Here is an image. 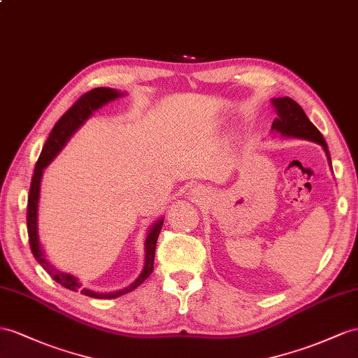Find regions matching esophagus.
Wrapping results in <instances>:
<instances>
[{
    "instance_id": "1",
    "label": "esophagus",
    "mask_w": 358,
    "mask_h": 358,
    "mask_svg": "<svg viewBox=\"0 0 358 358\" xmlns=\"http://www.w3.org/2000/svg\"><path fill=\"white\" fill-rule=\"evenodd\" d=\"M194 192H196V194H198V190H194Z\"/></svg>"
}]
</instances>
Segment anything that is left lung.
I'll return each instance as SVG.
<instances>
[{
  "mask_svg": "<svg viewBox=\"0 0 358 358\" xmlns=\"http://www.w3.org/2000/svg\"><path fill=\"white\" fill-rule=\"evenodd\" d=\"M272 103L275 108H277V115H278V117L275 119L272 124V130L281 133L282 136L299 137V139H307V141L322 145L328 155V160L331 163V157H329L328 146L322 133H320L317 128L311 124L306 112L302 110V107L296 103V101H293L289 96H284V98H275Z\"/></svg>",
  "mask_w": 358,
  "mask_h": 358,
  "instance_id": "obj_1",
  "label": "left lung"
}]
</instances>
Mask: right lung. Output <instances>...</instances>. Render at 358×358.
<instances>
[{
	"mask_svg": "<svg viewBox=\"0 0 358 358\" xmlns=\"http://www.w3.org/2000/svg\"><path fill=\"white\" fill-rule=\"evenodd\" d=\"M117 96H121V92H117L115 89L110 87H96L92 89L86 94L81 95L74 104H72L63 116L59 119L51 130L47 142H45L42 152L39 155L38 162H36L34 172L31 177V185H30V192H29V204H27V230H29V242H30V248L34 255V259L38 260L41 266L47 271L54 281H57L62 284L63 287H66L72 292H80L86 296L90 298H98V299H112L117 298L121 295H125V293L134 290L137 286L150 277L154 271V257H155V245H157L159 234L163 225V219H159L148 231V236H146L145 241V268L142 273L139 275L131 286H128L122 290L117 292H110V293H96L92 292L89 289H83L81 284L76 277H72L69 273H63L57 271L52 264L45 259V255L42 252V248L39 245V237H38V199H39V186H41V177L43 168L56 157L57 152L63 148V145L66 143V141L72 136L77 128L83 124L86 119L92 115L94 110L99 108L103 104L108 103Z\"/></svg>",
	"mask_w": 358,
	"mask_h": 358,
	"instance_id": "1",
	"label": "right lung"
}]
</instances>
